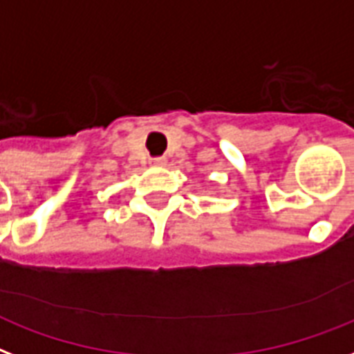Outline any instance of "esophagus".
Returning a JSON list of instances; mask_svg holds the SVG:
<instances>
[{"mask_svg":"<svg viewBox=\"0 0 354 354\" xmlns=\"http://www.w3.org/2000/svg\"><path fill=\"white\" fill-rule=\"evenodd\" d=\"M151 162L155 164V166H164V164H166V157H153Z\"/></svg>","mask_w":354,"mask_h":354,"instance_id":"34e87169","label":"esophagus"}]
</instances>
